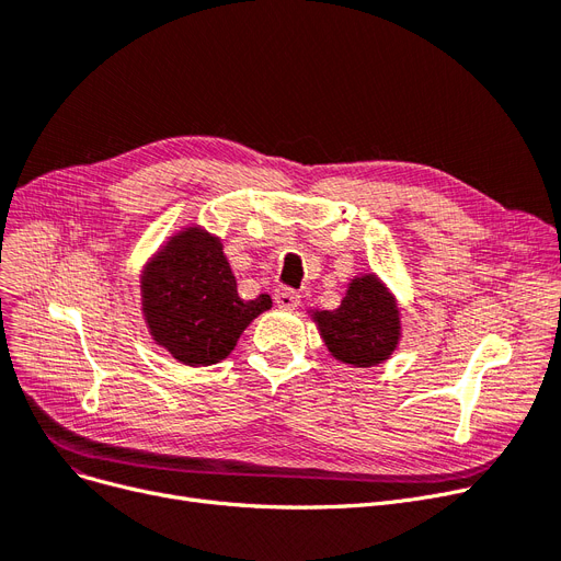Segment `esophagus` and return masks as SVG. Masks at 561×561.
<instances>
[{
	"mask_svg": "<svg viewBox=\"0 0 561 561\" xmlns=\"http://www.w3.org/2000/svg\"><path fill=\"white\" fill-rule=\"evenodd\" d=\"M275 305L282 309H296L300 305V296L296 294V290L279 286V288H275Z\"/></svg>",
	"mask_w": 561,
	"mask_h": 561,
	"instance_id": "obj_1",
	"label": "esophagus"
}]
</instances>
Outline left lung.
<instances>
[{
	"mask_svg": "<svg viewBox=\"0 0 561 561\" xmlns=\"http://www.w3.org/2000/svg\"><path fill=\"white\" fill-rule=\"evenodd\" d=\"M311 319L332 357L359 369L392 357L401 339L397 298L374 273L355 277L336 309H316Z\"/></svg>",
	"mask_w": 561,
	"mask_h": 561,
	"instance_id": "8db88e82",
	"label": "left lung"
}]
</instances>
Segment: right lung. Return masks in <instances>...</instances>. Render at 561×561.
<instances>
[{"mask_svg":"<svg viewBox=\"0 0 561 561\" xmlns=\"http://www.w3.org/2000/svg\"><path fill=\"white\" fill-rule=\"evenodd\" d=\"M144 321L158 346L187 367L225 359L271 296L242 300L222 240L202 227L169 238L141 273Z\"/></svg>","mask_w":561,"mask_h":561,"instance_id":"right-lung-1","label":"right lung"}]
</instances>
